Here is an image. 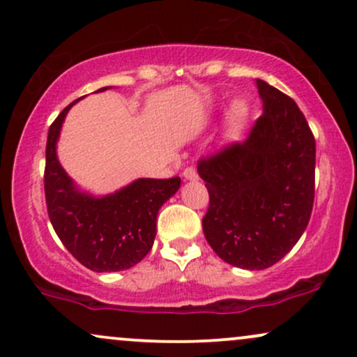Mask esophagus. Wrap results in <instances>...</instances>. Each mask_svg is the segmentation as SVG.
<instances>
[{
  "label": "esophagus",
  "mask_w": 357,
  "mask_h": 357,
  "mask_svg": "<svg viewBox=\"0 0 357 357\" xmlns=\"http://www.w3.org/2000/svg\"><path fill=\"white\" fill-rule=\"evenodd\" d=\"M183 178L188 179V181H195V179H198V173H196L195 167L190 166L183 171Z\"/></svg>",
  "instance_id": "1"
}]
</instances>
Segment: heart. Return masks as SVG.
I'll list each match as a JSON object with an SVG mask.
<instances>
[{
  "mask_svg": "<svg viewBox=\"0 0 357 357\" xmlns=\"http://www.w3.org/2000/svg\"><path fill=\"white\" fill-rule=\"evenodd\" d=\"M245 117H247V107H245L243 102L240 100L233 102L230 109H228V119H227L230 132H238L241 126H243Z\"/></svg>",
  "mask_w": 357,
  "mask_h": 357,
  "instance_id": "b5f03b06",
  "label": "heart"
}]
</instances>
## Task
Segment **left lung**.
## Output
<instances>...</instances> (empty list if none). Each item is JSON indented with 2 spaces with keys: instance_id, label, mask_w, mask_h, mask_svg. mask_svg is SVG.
<instances>
[{
  "instance_id": "obj_1",
  "label": "left lung",
  "mask_w": 357,
  "mask_h": 357,
  "mask_svg": "<svg viewBox=\"0 0 357 357\" xmlns=\"http://www.w3.org/2000/svg\"><path fill=\"white\" fill-rule=\"evenodd\" d=\"M264 116L247 141L202 159L210 192L203 233L221 260L264 270L282 260L307 228L314 204L315 139L284 92L257 79Z\"/></svg>"
}]
</instances>
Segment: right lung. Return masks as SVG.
I'll list each match as a JSON object with an SVG mask.
<instances>
[{
    "label": "right lung",
    "mask_w": 357,
    "mask_h": 357,
    "mask_svg": "<svg viewBox=\"0 0 357 357\" xmlns=\"http://www.w3.org/2000/svg\"><path fill=\"white\" fill-rule=\"evenodd\" d=\"M79 100L61 110L48 129L45 166L48 216L61 243L84 267L93 272H121L139 264L153 248L158 213L179 190L181 179L139 178L105 196L82 191L56 155L61 126Z\"/></svg>",
    "instance_id": "obj_1"
}]
</instances>
